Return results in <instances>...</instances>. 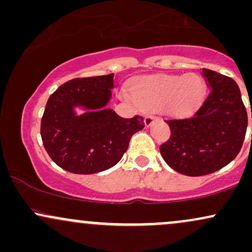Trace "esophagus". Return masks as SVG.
Returning a JSON list of instances; mask_svg holds the SVG:
<instances>
[{
	"label": "esophagus",
	"mask_w": 252,
	"mask_h": 252,
	"mask_svg": "<svg viewBox=\"0 0 252 252\" xmlns=\"http://www.w3.org/2000/svg\"><path fill=\"white\" fill-rule=\"evenodd\" d=\"M156 120H158V117L152 116V115H147V116L144 117V126H150L153 124V122H154V121H156Z\"/></svg>",
	"instance_id": "obj_1"
}]
</instances>
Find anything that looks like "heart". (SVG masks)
<instances>
[{"label": "heart", "instance_id": "1", "mask_svg": "<svg viewBox=\"0 0 252 252\" xmlns=\"http://www.w3.org/2000/svg\"><path fill=\"white\" fill-rule=\"evenodd\" d=\"M130 94L134 102L142 108H162L170 116L185 117L201 103L205 83L195 73L143 77L132 84Z\"/></svg>", "mask_w": 252, "mask_h": 252}]
</instances>
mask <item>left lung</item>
I'll use <instances>...</instances> for the list:
<instances>
[{
	"mask_svg": "<svg viewBox=\"0 0 252 252\" xmlns=\"http://www.w3.org/2000/svg\"><path fill=\"white\" fill-rule=\"evenodd\" d=\"M201 74L210 94L193 116L166 121L170 138L160 146L170 168L189 176L210 174L230 163L242 148L248 126L235 80L207 68Z\"/></svg>",
	"mask_w": 252,
	"mask_h": 252,
	"instance_id": "1",
	"label": "left lung"
}]
</instances>
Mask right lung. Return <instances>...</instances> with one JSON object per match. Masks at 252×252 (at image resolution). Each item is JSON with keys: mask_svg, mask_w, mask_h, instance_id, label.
I'll return each mask as SVG.
<instances>
[{"mask_svg": "<svg viewBox=\"0 0 252 252\" xmlns=\"http://www.w3.org/2000/svg\"><path fill=\"white\" fill-rule=\"evenodd\" d=\"M114 73L76 78L51 94L41 120L43 147L58 166L74 174H94L114 167L130 138L144 128L143 117L123 118L106 108ZM87 111L78 115L75 108Z\"/></svg>", "mask_w": 252, "mask_h": 252, "instance_id": "1", "label": "right lung"}]
</instances>
